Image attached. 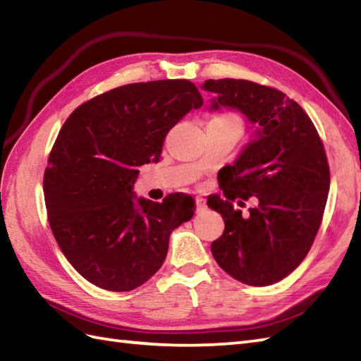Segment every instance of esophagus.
Masks as SVG:
<instances>
[{
  "label": "esophagus",
  "instance_id": "34e87169",
  "mask_svg": "<svg viewBox=\"0 0 361 361\" xmlns=\"http://www.w3.org/2000/svg\"><path fill=\"white\" fill-rule=\"evenodd\" d=\"M195 204H197V212H202V210H206V200L204 198H201V197H197L195 198Z\"/></svg>",
  "mask_w": 361,
  "mask_h": 361
}]
</instances>
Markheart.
I'll return each mask as SVG.
<instances>
[{"instance_id":"1","label":"heart","mask_w":361,"mask_h":361,"mask_svg":"<svg viewBox=\"0 0 361 361\" xmlns=\"http://www.w3.org/2000/svg\"><path fill=\"white\" fill-rule=\"evenodd\" d=\"M212 122L219 123V125H226V126H235V128L241 129V122H239V118L235 114H223L219 117H215Z\"/></svg>"}]
</instances>
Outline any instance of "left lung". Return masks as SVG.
Segmentation results:
<instances>
[{"label":"left lung","instance_id":"1","mask_svg":"<svg viewBox=\"0 0 361 361\" xmlns=\"http://www.w3.org/2000/svg\"><path fill=\"white\" fill-rule=\"evenodd\" d=\"M201 88L215 94L209 111L238 109L255 128L218 173L224 197L207 200L226 224L212 255L239 282L276 283L298 269L320 227L329 190L325 147L308 114L282 91L239 79H209ZM250 196L258 206L243 217L231 201Z\"/></svg>","mask_w":361,"mask_h":361}]
</instances>
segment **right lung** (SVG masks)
Returning a JSON list of instances; mask_svg holds the SVG:
<instances>
[{"mask_svg": "<svg viewBox=\"0 0 361 361\" xmlns=\"http://www.w3.org/2000/svg\"><path fill=\"white\" fill-rule=\"evenodd\" d=\"M202 97L186 79L129 84L73 111L44 173L49 223L80 276L131 291L160 270L172 230L195 214L190 195L137 198L138 168L160 160L164 137Z\"/></svg>", "mask_w": 361, "mask_h": 361, "instance_id": "1", "label": "right lung"}]
</instances>
